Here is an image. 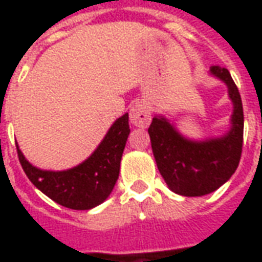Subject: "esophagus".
I'll list each match as a JSON object with an SVG mask.
<instances>
[{
  "mask_svg": "<svg viewBox=\"0 0 262 262\" xmlns=\"http://www.w3.org/2000/svg\"><path fill=\"white\" fill-rule=\"evenodd\" d=\"M130 122L137 127H147L151 122L150 109L144 102H136L130 109Z\"/></svg>",
  "mask_w": 262,
  "mask_h": 262,
  "instance_id": "1",
  "label": "esophagus"
}]
</instances>
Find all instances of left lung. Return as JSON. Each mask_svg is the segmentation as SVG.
<instances>
[{"instance_id":"left-lung-1","label":"left lung","mask_w":262,"mask_h":262,"mask_svg":"<svg viewBox=\"0 0 262 262\" xmlns=\"http://www.w3.org/2000/svg\"><path fill=\"white\" fill-rule=\"evenodd\" d=\"M210 74L223 81L233 103L230 129L220 137L191 140L182 136L164 116H154L148 127L154 159L172 192L203 196L230 180L242 157L244 115L240 92L229 70L212 66Z\"/></svg>"}]
</instances>
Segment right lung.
<instances>
[{"instance_id":"obj_1","label":"right lung","mask_w":262,"mask_h":262,"mask_svg":"<svg viewBox=\"0 0 262 262\" xmlns=\"http://www.w3.org/2000/svg\"><path fill=\"white\" fill-rule=\"evenodd\" d=\"M129 133V114H125L115 120L88 159L64 171L40 170L25 159L18 144L16 150L22 168L37 189L64 208L88 210L106 201L112 192Z\"/></svg>"}]
</instances>
